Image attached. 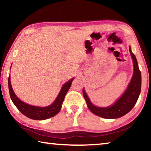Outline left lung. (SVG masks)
<instances>
[{
	"instance_id": "1",
	"label": "left lung",
	"mask_w": 151,
	"mask_h": 151,
	"mask_svg": "<svg viewBox=\"0 0 151 151\" xmlns=\"http://www.w3.org/2000/svg\"><path fill=\"white\" fill-rule=\"evenodd\" d=\"M129 51L133 61V76L126 91L113 105L106 108H101V107L94 106L89 100L85 90L84 89L83 90L84 98L87 104L88 108L96 115L109 119L120 118L131 111L136 104L141 90V73L138 66L137 58L132 52L130 47Z\"/></svg>"
}]
</instances>
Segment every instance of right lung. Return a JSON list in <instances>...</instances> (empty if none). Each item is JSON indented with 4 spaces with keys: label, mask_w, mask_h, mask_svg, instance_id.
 Masks as SVG:
<instances>
[{
    "label": "right lung",
    "mask_w": 151,
    "mask_h": 151,
    "mask_svg": "<svg viewBox=\"0 0 151 151\" xmlns=\"http://www.w3.org/2000/svg\"><path fill=\"white\" fill-rule=\"evenodd\" d=\"M10 76H9V94L12 103L14 104L19 111L27 116L33 120H45L49 119L50 117L55 116L58 114L61 109V105L63 103L64 99L67 93L68 89L70 88L71 83L74 78H72L67 83L63 85L60 92L58 94L57 98L51 105L46 107H39L29 105L26 103H23L16 96L13 90H12L11 81H10Z\"/></svg>",
    "instance_id": "add662e5"
}]
</instances>
